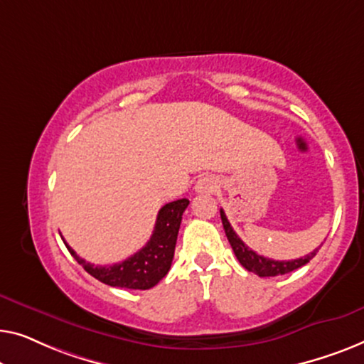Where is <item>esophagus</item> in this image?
Masks as SVG:
<instances>
[{
  "instance_id": "esophagus-1",
  "label": "esophagus",
  "mask_w": 364,
  "mask_h": 364,
  "mask_svg": "<svg viewBox=\"0 0 364 364\" xmlns=\"http://www.w3.org/2000/svg\"><path fill=\"white\" fill-rule=\"evenodd\" d=\"M216 188H218V183L211 176L199 178L198 183H196V191L198 193H213V191H216Z\"/></svg>"
}]
</instances>
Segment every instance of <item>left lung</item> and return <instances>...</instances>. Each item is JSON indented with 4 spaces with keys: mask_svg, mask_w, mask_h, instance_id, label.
Masks as SVG:
<instances>
[{
    "mask_svg": "<svg viewBox=\"0 0 364 364\" xmlns=\"http://www.w3.org/2000/svg\"><path fill=\"white\" fill-rule=\"evenodd\" d=\"M221 219H223L224 231H226V235L229 239V244H231L235 257H237L240 265L247 269L249 272H254L255 275H259V277H275V275H284V274L291 272V270L300 269L301 265L309 264L320 249L316 247L314 252L294 260H274V259L264 257V255H259L257 252H254L252 249H249L247 245L239 239V235L234 232L232 226L229 224L226 218V213H224L223 209H221Z\"/></svg>",
    "mask_w": 364,
    "mask_h": 364,
    "instance_id": "8db88e82",
    "label": "left lung"
}]
</instances>
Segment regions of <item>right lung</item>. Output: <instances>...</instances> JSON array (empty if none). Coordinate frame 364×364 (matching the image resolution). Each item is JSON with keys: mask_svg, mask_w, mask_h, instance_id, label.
<instances>
[{"mask_svg": "<svg viewBox=\"0 0 364 364\" xmlns=\"http://www.w3.org/2000/svg\"><path fill=\"white\" fill-rule=\"evenodd\" d=\"M188 204L189 201L186 198L165 204L158 211L155 229L145 247L125 259L124 262L114 265L89 264L80 259L65 240L64 244L82 267L100 282L110 287H120V289L148 290L160 282L171 267L178 231H180L183 213Z\"/></svg>", "mask_w": 364, "mask_h": 364, "instance_id": "1", "label": "right lung"}]
</instances>
